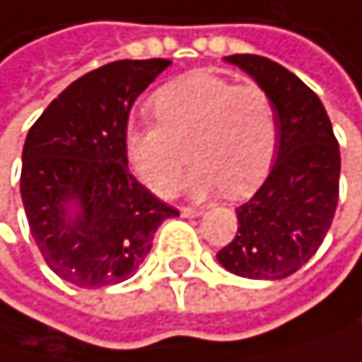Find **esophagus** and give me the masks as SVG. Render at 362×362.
<instances>
[{
  "instance_id": "obj_1",
  "label": "esophagus",
  "mask_w": 362,
  "mask_h": 362,
  "mask_svg": "<svg viewBox=\"0 0 362 362\" xmlns=\"http://www.w3.org/2000/svg\"><path fill=\"white\" fill-rule=\"evenodd\" d=\"M180 214H182L185 218H198V216H202V209H193V206H182V209H180Z\"/></svg>"
}]
</instances>
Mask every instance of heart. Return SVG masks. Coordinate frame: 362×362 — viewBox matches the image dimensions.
Masks as SVG:
<instances>
[{"label": "heart", "mask_w": 362, "mask_h": 362, "mask_svg": "<svg viewBox=\"0 0 362 362\" xmlns=\"http://www.w3.org/2000/svg\"><path fill=\"white\" fill-rule=\"evenodd\" d=\"M151 111L158 124L131 122L124 153L140 182L158 196L169 198L182 187L187 153L196 162L191 173L196 196L222 189L240 198L269 173L278 148V113L264 88L193 71L162 86Z\"/></svg>", "instance_id": "obj_1"}]
</instances>
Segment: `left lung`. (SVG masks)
<instances>
[{
    "label": "left lung",
    "mask_w": 362,
    "mask_h": 362,
    "mask_svg": "<svg viewBox=\"0 0 362 362\" xmlns=\"http://www.w3.org/2000/svg\"><path fill=\"white\" fill-rule=\"evenodd\" d=\"M269 93L278 113V153L262 187L235 209L238 233L218 251L227 272L280 280L312 258L338 204L341 151L316 93L291 71L260 55H229Z\"/></svg>",
    "instance_id": "8db88e82"
}]
</instances>
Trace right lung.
<instances>
[{
  "label": "right lung",
  "instance_id": "obj_1",
  "mask_svg": "<svg viewBox=\"0 0 362 362\" xmlns=\"http://www.w3.org/2000/svg\"><path fill=\"white\" fill-rule=\"evenodd\" d=\"M169 59H119L82 75L26 135L19 191L33 240L66 283L100 289L127 280L177 209L129 171L124 129L137 95Z\"/></svg>",
  "mask_w": 362,
  "mask_h": 362
}]
</instances>
